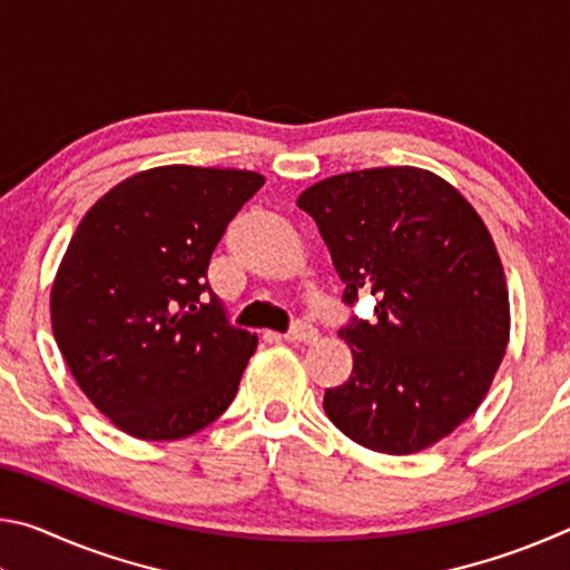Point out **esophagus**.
<instances>
[{"mask_svg": "<svg viewBox=\"0 0 570 570\" xmlns=\"http://www.w3.org/2000/svg\"><path fill=\"white\" fill-rule=\"evenodd\" d=\"M286 340H288V342H296V344H312V342L320 340V332H316L312 324L296 322V324L292 326V332L286 334Z\"/></svg>", "mask_w": 570, "mask_h": 570, "instance_id": "1", "label": "esophagus"}]
</instances>
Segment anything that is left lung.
<instances>
[{
	"instance_id": "1",
	"label": "left lung",
	"mask_w": 570,
	"mask_h": 570,
	"mask_svg": "<svg viewBox=\"0 0 570 570\" xmlns=\"http://www.w3.org/2000/svg\"><path fill=\"white\" fill-rule=\"evenodd\" d=\"M296 206L320 226L344 302L377 298V322L340 330L354 366L326 390V417L374 452L432 448L480 407L510 340L488 226L452 183L414 166L324 178Z\"/></svg>"
}]
</instances>
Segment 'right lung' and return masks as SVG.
I'll return each mask as SVG.
<instances>
[{
    "label": "right lung",
    "instance_id": "1",
    "mask_svg": "<svg viewBox=\"0 0 570 570\" xmlns=\"http://www.w3.org/2000/svg\"><path fill=\"white\" fill-rule=\"evenodd\" d=\"M262 186L254 170L158 166L112 186L75 228L52 334L77 387L125 435L183 440L234 402L258 336L226 322L208 264Z\"/></svg>",
    "mask_w": 570,
    "mask_h": 570
}]
</instances>
